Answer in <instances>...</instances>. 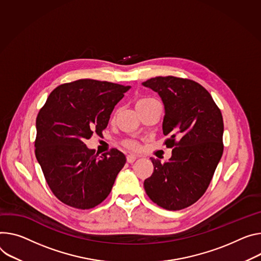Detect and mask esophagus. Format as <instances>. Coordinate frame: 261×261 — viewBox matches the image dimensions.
<instances>
[{"mask_svg":"<svg viewBox=\"0 0 261 261\" xmlns=\"http://www.w3.org/2000/svg\"><path fill=\"white\" fill-rule=\"evenodd\" d=\"M136 156L135 155H132V154H130V155H128L127 156V161L129 162V163H133L135 160H136Z\"/></svg>","mask_w":261,"mask_h":261,"instance_id":"obj_1","label":"esophagus"}]
</instances>
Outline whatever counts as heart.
Returning <instances> with one entry per match:
<instances>
[{
	"mask_svg": "<svg viewBox=\"0 0 261 261\" xmlns=\"http://www.w3.org/2000/svg\"><path fill=\"white\" fill-rule=\"evenodd\" d=\"M151 100H153V99H150V98L140 99V100H138V101H137L136 105L144 104V103H146V102H148V101H151ZM124 146H125L126 148L130 149V150H137V149L139 148V145L136 143L135 140H133V139H126V140L124 141Z\"/></svg>",
	"mask_w": 261,
	"mask_h": 261,
	"instance_id": "heart-1",
	"label": "heart"
}]
</instances>
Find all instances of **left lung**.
I'll return each instance as SVG.
<instances>
[{
	"label": "left lung",
	"mask_w": 261,
	"mask_h": 261,
	"mask_svg": "<svg viewBox=\"0 0 261 261\" xmlns=\"http://www.w3.org/2000/svg\"><path fill=\"white\" fill-rule=\"evenodd\" d=\"M143 85L163 102L164 144L174 148L167 162L151 158L154 172L145 191L158 206L181 210L204 195L215 174L224 150L223 116L210 93L193 80L155 77Z\"/></svg>",
	"instance_id": "1"
}]
</instances>
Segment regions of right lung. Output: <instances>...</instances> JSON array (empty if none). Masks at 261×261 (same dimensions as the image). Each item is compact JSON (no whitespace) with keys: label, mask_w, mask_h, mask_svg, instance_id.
Returning a JSON list of instances; mask_svg holds the SVG:
<instances>
[{"label":"right lung","mask_w":261,"mask_h":261,"mask_svg":"<svg viewBox=\"0 0 261 261\" xmlns=\"http://www.w3.org/2000/svg\"><path fill=\"white\" fill-rule=\"evenodd\" d=\"M130 86L81 79L56 87L36 117L35 156L58 200L90 209L110 194L126 163L117 149L99 156L84 144L102 134L114 106Z\"/></svg>","instance_id":"1"}]
</instances>
